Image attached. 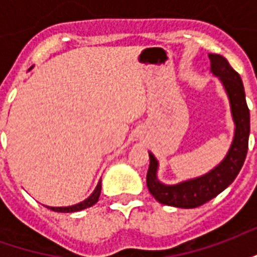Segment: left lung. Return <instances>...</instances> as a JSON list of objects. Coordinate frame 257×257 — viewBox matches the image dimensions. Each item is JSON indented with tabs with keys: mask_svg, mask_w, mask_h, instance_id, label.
Here are the masks:
<instances>
[{
	"mask_svg": "<svg viewBox=\"0 0 257 257\" xmlns=\"http://www.w3.org/2000/svg\"><path fill=\"white\" fill-rule=\"evenodd\" d=\"M210 60V71L220 79L230 101L232 121H234V138L226 157L209 172L198 178L189 179L176 184H165L160 182L158 161L153 153L150 156V167L147 172V187L153 197L164 205L175 208H197L208 202L216 195L226 190L237 178L248 153L250 117L246 106L245 90L239 74L230 66L226 58L216 53L208 55Z\"/></svg>",
	"mask_w": 257,
	"mask_h": 257,
	"instance_id": "obj_1",
	"label": "left lung"
}]
</instances>
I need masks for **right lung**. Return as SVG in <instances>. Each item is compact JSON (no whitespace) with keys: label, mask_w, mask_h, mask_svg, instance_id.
<instances>
[{"label":"right lung","mask_w":257,"mask_h":257,"mask_svg":"<svg viewBox=\"0 0 257 257\" xmlns=\"http://www.w3.org/2000/svg\"><path fill=\"white\" fill-rule=\"evenodd\" d=\"M31 68L33 67H30V70ZM100 191H101V180H99V183H97V186H96V189L93 190V193L90 194L88 198L84 199L82 202L71 205V206H48V208L55 210V212H62V213H71V212H78V210L86 209V208H90L92 205H95L96 202L99 201Z\"/></svg>","instance_id":"obj_1"}]
</instances>
